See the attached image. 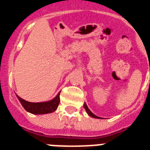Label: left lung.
Masks as SVG:
<instances>
[{
	"instance_id": "1",
	"label": "left lung",
	"mask_w": 150,
	"mask_h": 150,
	"mask_svg": "<svg viewBox=\"0 0 150 150\" xmlns=\"http://www.w3.org/2000/svg\"><path fill=\"white\" fill-rule=\"evenodd\" d=\"M84 108H85L86 111H87V113L88 114V115H89L91 117H92V118H96V119H99V118H100V117H98V116H96V115H95L94 114L92 113V111H90L89 109H88V107H87V105H86V103H84Z\"/></svg>"
}]
</instances>
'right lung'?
Instances as JSON below:
<instances>
[{"label": "right lung", "mask_w": 150, "mask_h": 150, "mask_svg": "<svg viewBox=\"0 0 150 150\" xmlns=\"http://www.w3.org/2000/svg\"><path fill=\"white\" fill-rule=\"evenodd\" d=\"M59 95H60V92L52 100L42 102V103H31V102H28L21 99L18 96L17 98L23 107V108L31 114H35V115H42V114L51 113L58 108V104L60 102Z\"/></svg>", "instance_id": "1"}]
</instances>
